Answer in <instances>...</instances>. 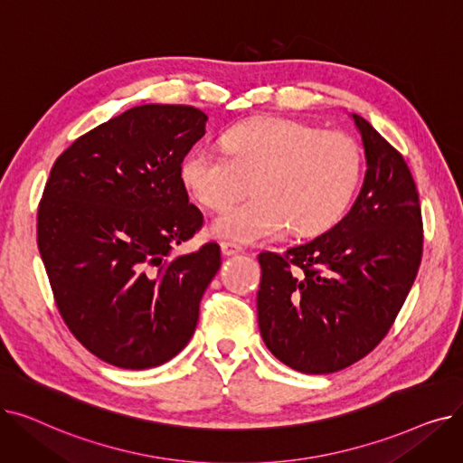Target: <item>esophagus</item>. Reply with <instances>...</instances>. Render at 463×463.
<instances>
[{
    "label": "esophagus",
    "mask_w": 463,
    "mask_h": 463,
    "mask_svg": "<svg viewBox=\"0 0 463 463\" xmlns=\"http://www.w3.org/2000/svg\"><path fill=\"white\" fill-rule=\"evenodd\" d=\"M222 251L225 257H231V255L240 253L241 248L238 244H234V241H222Z\"/></svg>",
    "instance_id": "esophagus-1"
}]
</instances>
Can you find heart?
I'll return each mask as SVG.
<instances>
[{"mask_svg": "<svg viewBox=\"0 0 463 463\" xmlns=\"http://www.w3.org/2000/svg\"><path fill=\"white\" fill-rule=\"evenodd\" d=\"M222 144L191 150L180 165L189 197L222 210L252 182L254 197L213 217L212 234L241 244L287 225L297 236L321 234L349 208L362 176V152L344 135L290 118H253L229 128Z\"/></svg>", "mask_w": 463, "mask_h": 463, "instance_id": "heart-1", "label": "heart"}]
</instances>
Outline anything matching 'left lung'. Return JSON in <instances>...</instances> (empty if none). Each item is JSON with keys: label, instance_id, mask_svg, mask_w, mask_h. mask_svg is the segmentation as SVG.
Segmentation results:
<instances>
[{"label": "left lung", "instance_id": "obj_1", "mask_svg": "<svg viewBox=\"0 0 463 463\" xmlns=\"http://www.w3.org/2000/svg\"><path fill=\"white\" fill-rule=\"evenodd\" d=\"M366 176L349 213L285 255L260 253L259 328L285 366L321 375L373 351L402 309L422 257L415 180L358 114Z\"/></svg>", "mask_w": 463, "mask_h": 463}]
</instances>
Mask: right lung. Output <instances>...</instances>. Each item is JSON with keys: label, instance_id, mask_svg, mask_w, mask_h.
I'll return each mask as SVG.
<instances>
[{"label": "right lung", "instance_id": "add662e5", "mask_svg": "<svg viewBox=\"0 0 463 463\" xmlns=\"http://www.w3.org/2000/svg\"><path fill=\"white\" fill-rule=\"evenodd\" d=\"M206 121L185 105L133 107L72 142L44 185L37 244L58 309L72 335L116 368L175 358L222 266L215 241L173 255L203 227L180 165Z\"/></svg>", "mask_w": 463, "mask_h": 463}]
</instances>
